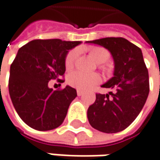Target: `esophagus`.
<instances>
[{
	"label": "esophagus",
	"instance_id": "obj_1",
	"mask_svg": "<svg viewBox=\"0 0 160 160\" xmlns=\"http://www.w3.org/2000/svg\"><path fill=\"white\" fill-rule=\"evenodd\" d=\"M82 94H83V91H82V90H77V95H78L79 97L81 96Z\"/></svg>",
	"mask_w": 160,
	"mask_h": 160
}]
</instances>
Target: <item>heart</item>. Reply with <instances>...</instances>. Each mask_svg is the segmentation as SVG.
<instances>
[{
  "mask_svg": "<svg viewBox=\"0 0 160 160\" xmlns=\"http://www.w3.org/2000/svg\"><path fill=\"white\" fill-rule=\"evenodd\" d=\"M90 56L94 61L98 63H104L109 59V52L100 46H92L88 50ZM79 55V50L73 49L68 52L65 58V66L67 69H72ZM101 81L100 76L96 72H83L80 71H76L72 72L68 76V82L71 86L78 89H87L93 85L98 84Z\"/></svg>",
  "mask_w": 160,
  "mask_h": 160,
  "instance_id": "1",
  "label": "heart"
}]
</instances>
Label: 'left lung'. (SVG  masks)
<instances>
[{
  "label": "left lung",
  "mask_w": 160,
  "mask_h": 160,
  "mask_svg": "<svg viewBox=\"0 0 160 160\" xmlns=\"http://www.w3.org/2000/svg\"><path fill=\"white\" fill-rule=\"evenodd\" d=\"M88 44L101 45L112 54L114 76L101 87L108 94H96V101L88 109V119L96 130L115 133L135 120L149 92V72L142 50L122 38H106Z\"/></svg>",
  "instance_id": "obj_1"
}]
</instances>
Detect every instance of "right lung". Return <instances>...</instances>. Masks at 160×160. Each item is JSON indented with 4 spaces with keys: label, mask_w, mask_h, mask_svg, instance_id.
Listing matches in <instances>:
<instances>
[{
    "label": "right lung",
    "mask_w": 160,
    "mask_h": 160,
    "mask_svg": "<svg viewBox=\"0 0 160 160\" xmlns=\"http://www.w3.org/2000/svg\"><path fill=\"white\" fill-rule=\"evenodd\" d=\"M80 44L36 39L18 49L11 65L9 92L18 115L29 127L50 131L62 123L77 91L70 86L53 90L48 82L64 81L61 77L65 72V58L69 50Z\"/></svg>",
    "instance_id": "1"
}]
</instances>
